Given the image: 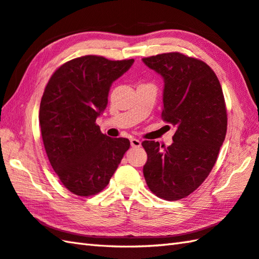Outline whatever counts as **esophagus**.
Masks as SVG:
<instances>
[{"instance_id":"1","label":"esophagus","mask_w":259,"mask_h":259,"mask_svg":"<svg viewBox=\"0 0 259 259\" xmlns=\"http://www.w3.org/2000/svg\"><path fill=\"white\" fill-rule=\"evenodd\" d=\"M130 144H131V146H133V147H140V146H142V143H140V140L136 139V138H131L130 139Z\"/></svg>"}]
</instances>
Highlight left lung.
Returning <instances> with one entry per match:
<instances>
[{
    "label": "left lung",
    "instance_id": "1",
    "mask_svg": "<svg viewBox=\"0 0 259 259\" xmlns=\"http://www.w3.org/2000/svg\"><path fill=\"white\" fill-rule=\"evenodd\" d=\"M164 78L162 119L175 125L173 143H142L147 153L144 177L158 198L179 200L194 192L218 161L228 126L219 78L207 63L179 52L143 59Z\"/></svg>",
    "mask_w": 259,
    "mask_h": 259
}]
</instances>
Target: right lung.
Masks as SVG:
<instances>
[{"instance_id": "obj_1", "label": "right lung", "mask_w": 259, "mask_h": 259, "mask_svg": "<svg viewBox=\"0 0 259 259\" xmlns=\"http://www.w3.org/2000/svg\"><path fill=\"white\" fill-rule=\"evenodd\" d=\"M133 63L84 55L60 65L46 84L39 106L41 138L52 167L74 195L101 192L130 147L129 139L102 134L96 117L105 110L112 82Z\"/></svg>"}]
</instances>
